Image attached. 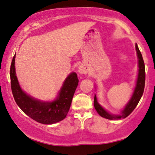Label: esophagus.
I'll list each match as a JSON object with an SVG mask.
<instances>
[{"label": "esophagus", "mask_w": 155, "mask_h": 155, "mask_svg": "<svg viewBox=\"0 0 155 155\" xmlns=\"http://www.w3.org/2000/svg\"><path fill=\"white\" fill-rule=\"evenodd\" d=\"M78 72H79L80 74H86L88 72V70H87V66H84V65H81V66L79 67Z\"/></svg>", "instance_id": "1"}]
</instances>
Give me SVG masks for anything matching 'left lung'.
<instances>
[{
  "instance_id": "1",
  "label": "left lung",
  "mask_w": 155,
  "mask_h": 155,
  "mask_svg": "<svg viewBox=\"0 0 155 155\" xmlns=\"http://www.w3.org/2000/svg\"><path fill=\"white\" fill-rule=\"evenodd\" d=\"M136 50H137L138 61H139V74H138V78L137 84H136L135 89H134L133 95H132L131 100L128 101L127 105L124 107V109L121 111V113L119 115L110 114L106 111L100 104L98 103L96 95H94V106L98 114L102 118H105L109 120H120L121 118H125L128 116L133 110L135 109L137 105L139 103V100L142 96L144 89L145 85V66L144 62L141 55V53L139 50L138 45L136 44Z\"/></svg>"
}]
</instances>
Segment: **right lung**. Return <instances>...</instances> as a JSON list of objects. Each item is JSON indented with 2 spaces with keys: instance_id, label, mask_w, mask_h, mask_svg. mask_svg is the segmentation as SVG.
Returning a JSON list of instances; mask_svg holds the SVG:
<instances>
[{
  "instance_id": "1",
  "label": "right lung",
  "mask_w": 155,
  "mask_h": 155,
  "mask_svg": "<svg viewBox=\"0 0 155 155\" xmlns=\"http://www.w3.org/2000/svg\"><path fill=\"white\" fill-rule=\"evenodd\" d=\"M15 58L12 59L10 68L11 87L13 96L18 107L33 120L42 124H53L66 117L73 97L79 83L77 74H70L63 82L57 98L53 102H42L31 97L20 87L15 71Z\"/></svg>"
}]
</instances>
